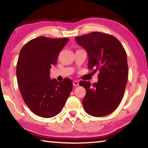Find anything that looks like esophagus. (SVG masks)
Listing matches in <instances>:
<instances>
[{
	"label": "esophagus",
	"instance_id": "obj_1",
	"mask_svg": "<svg viewBox=\"0 0 148 148\" xmlns=\"http://www.w3.org/2000/svg\"><path fill=\"white\" fill-rule=\"evenodd\" d=\"M73 86H74V87L78 86H79V83H78V82H77V81H74V82H73Z\"/></svg>",
	"mask_w": 148,
	"mask_h": 148
}]
</instances>
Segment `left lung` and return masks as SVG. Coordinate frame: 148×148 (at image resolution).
<instances>
[{"label": "left lung", "mask_w": 148, "mask_h": 148, "mask_svg": "<svg viewBox=\"0 0 148 148\" xmlns=\"http://www.w3.org/2000/svg\"><path fill=\"white\" fill-rule=\"evenodd\" d=\"M75 39L87 52L88 68L99 71L97 83H79L86 90L82 104L92 116H107L123 97L129 74L126 51L116 37L103 32H92Z\"/></svg>", "instance_id": "left-lung-1"}]
</instances>
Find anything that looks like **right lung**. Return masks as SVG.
Returning <instances> with one entry per match:
<instances>
[{
	"instance_id": "add662e5",
	"label": "right lung",
	"mask_w": 148,
	"mask_h": 148,
	"mask_svg": "<svg viewBox=\"0 0 148 148\" xmlns=\"http://www.w3.org/2000/svg\"><path fill=\"white\" fill-rule=\"evenodd\" d=\"M68 38L40 36L22 47L17 63V84L24 102L34 114L44 118L60 113L72 90V82L51 79L50 69Z\"/></svg>"
}]
</instances>
